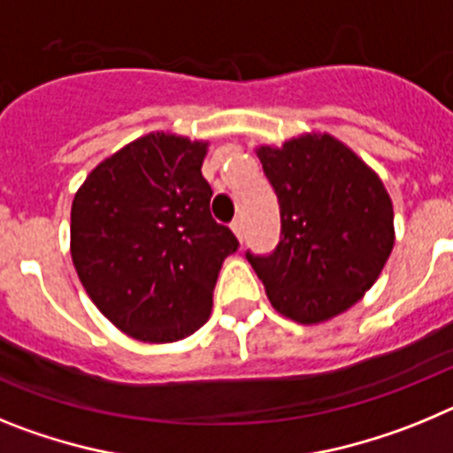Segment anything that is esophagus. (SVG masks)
<instances>
[{"label":"esophagus","mask_w":453,"mask_h":453,"mask_svg":"<svg viewBox=\"0 0 453 453\" xmlns=\"http://www.w3.org/2000/svg\"><path fill=\"white\" fill-rule=\"evenodd\" d=\"M231 229H234L235 238L242 242L245 240V224H242V219H234V224H231Z\"/></svg>","instance_id":"34e87169"}]
</instances>
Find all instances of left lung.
I'll list each match as a JSON object with an SVG mask.
<instances>
[{"instance_id":"1","label":"left lung","mask_w":453,"mask_h":453,"mask_svg":"<svg viewBox=\"0 0 453 453\" xmlns=\"http://www.w3.org/2000/svg\"><path fill=\"white\" fill-rule=\"evenodd\" d=\"M281 211L272 254L247 251L272 306L318 324L354 306L379 279L392 245V202L381 179L331 135H302L256 151Z\"/></svg>"}]
</instances>
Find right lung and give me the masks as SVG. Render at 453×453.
<instances>
[{
    "label": "right lung",
    "instance_id": "add662e5",
    "mask_svg": "<svg viewBox=\"0 0 453 453\" xmlns=\"http://www.w3.org/2000/svg\"><path fill=\"white\" fill-rule=\"evenodd\" d=\"M206 142L150 134L99 163L72 202V261L127 335L174 342L211 315L222 261L240 247L211 215Z\"/></svg>",
    "mask_w": 453,
    "mask_h": 453
}]
</instances>
